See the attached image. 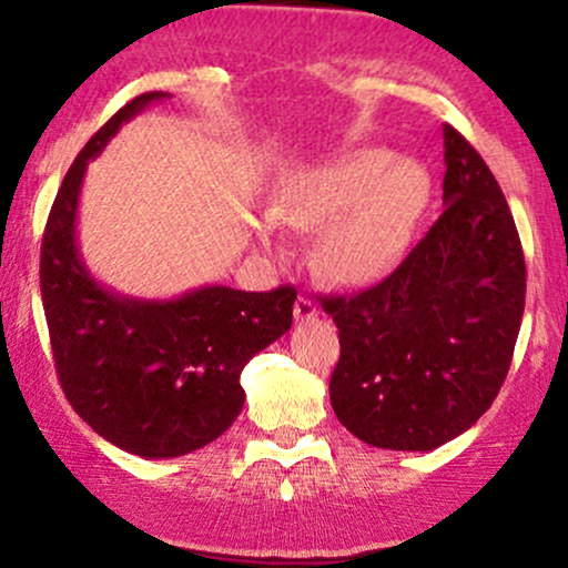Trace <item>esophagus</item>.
<instances>
[{
	"label": "esophagus",
	"mask_w": 568,
	"mask_h": 568,
	"mask_svg": "<svg viewBox=\"0 0 568 568\" xmlns=\"http://www.w3.org/2000/svg\"><path fill=\"white\" fill-rule=\"evenodd\" d=\"M293 315H296V321H315V317L321 315V306L302 293V296L296 298V304H293Z\"/></svg>",
	"instance_id": "1"
}]
</instances>
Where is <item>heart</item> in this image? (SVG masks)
I'll list each match as a JSON object with an SVG mask.
<instances>
[{
  "mask_svg": "<svg viewBox=\"0 0 568 568\" xmlns=\"http://www.w3.org/2000/svg\"><path fill=\"white\" fill-rule=\"evenodd\" d=\"M433 181L389 149H357L288 181L280 219L322 234L317 266L336 285H368L393 272L425 216ZM275 226L264 224L270 243Z\"/></svg>",
  "mask_w": 568,
  "mask_h": 568,
  "instance_id": "b5f03b06",
  "label": "heart"
}]
</instances>
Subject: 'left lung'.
I'll use <instances>...</instances> for the list:
<instances>
[{"mask_svg":"<svg viewBox=\"0 0 568 568\" xmlns=\"http://www.w3.org/2000/svg\"><path fill=\"white\" fill-rule=\"evenodd\" d=\"M443 149L440 219L374 288L323 298L342 344L334 414L393 452H433L491 408L524 317V247L505 194L452 125Z\"/></svg>","mask_w":568,"mask_h":568,"instance_id":"obj_1","label":"left lung"}]
</instances>
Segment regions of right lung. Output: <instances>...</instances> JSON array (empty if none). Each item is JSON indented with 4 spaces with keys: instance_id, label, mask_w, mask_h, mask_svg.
<instances>
[{
    "instance_id": "obj_1",
    "label": "right lung",
    "mask_w": 568,
    "mask_h": 568,
    "mask_svg": "<svg viewBox=\"0 0 568 568\" xmlns=\"http://www.w3.org/2000/svg\"><path fill=\"white\" fill-rule=\"evenodd\" d=\"M168 93H143L116 112L71 162L42 237L39 288L55 371L71 408L101 438L146 459L197 452L224 435L245 403L240 374L293 323L291 285L247 293L202 285L149 302L90 275L77 240L88 162Z\"/></svg>"
}]
</instances>
